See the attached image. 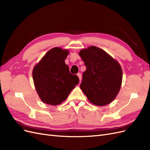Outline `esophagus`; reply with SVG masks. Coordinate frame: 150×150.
<instances>
[{"instance_id":"esophagus-1","label":"esophagus","mask_w":150,"mask_h":150,"mask_svg":"<svg viewBox=\"0 0 150 150\" xmlns=\"http://www.w3.org/2000/svg\"><path fill=\"white\" fill-rule=\"evenodd\" d=\"M77 76H79V80H80V82L81 80H82V74H81L80 73H78V74H77Z\"/></svg>"}]
</instances>
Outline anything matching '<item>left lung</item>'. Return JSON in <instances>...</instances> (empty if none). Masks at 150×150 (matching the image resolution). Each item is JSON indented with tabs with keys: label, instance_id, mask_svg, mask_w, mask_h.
<instances>
[{
	"label": "left lung",
	"instance_id": "8db88e82",
	"mask_svg": "<svg viewBox=\"0 0 150 150\" xmlns=\"http://www.w3.org/2000/svg\"><path fill=\"white\" fill-rule=\"evenodd\" d=\"M79 55L86 66L80 88L94 105L104 106L110 103L121 88V65L105 51L96 46L82 50Z\"/></svg>",
	"mask_w": 150,
	"mask_h": 150
}]
</instances>
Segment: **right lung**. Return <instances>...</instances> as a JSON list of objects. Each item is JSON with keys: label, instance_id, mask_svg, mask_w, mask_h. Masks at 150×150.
<instances>
[{"label": "right lung", "instance_id": "1", "mask_svg": "<svg viewBox=\"0 0 150 150\" xmlns=\"http://www.w3.org/2000/svg\"><path fill=\"white\" fill-rule=\"evenodd\" d=\"M68 53V50L58 47L51 49L33 68L36 91L47 104H61L79 82L78 76L71 74L65 63Z\"/></svg>", "mask_w": 150, "mask_h": 150}]
</instances>
